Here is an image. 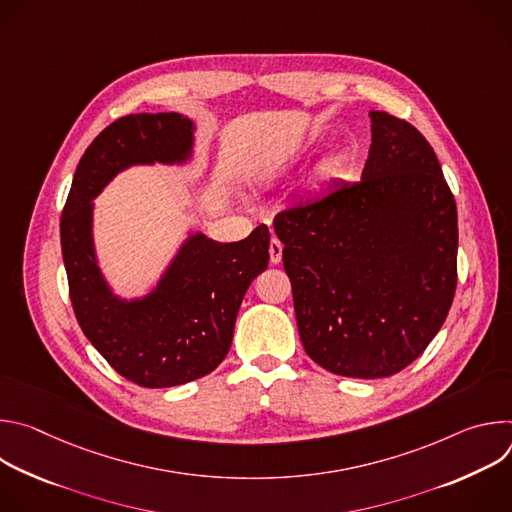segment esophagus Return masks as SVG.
I'll use <instances>...</instances> for the list:
<instances>
[{"label": "esophagus", "instance_id": "34e87169", "mask_svg": "<svg viewBox=\"0 0 512 512\" xmlns=\"http://www.w3.org/2000/svg\"><path fill=\"white\" fill-rule=\"evenodd\" d=\"M281 253H283V245L277 237H273L271 243H269V257H271L273 265H277L281 261Z\"/></svg>", "mask_w": 512, "mask_h": 512}]
</instances>
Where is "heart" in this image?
I'll return each mask as SVG.
<instances>
[{
    "label": "heart",
    "mask_w": 512,
    "mask_h": 512,
    "mask_svg": "<svg viewBox=\"0 0 512 512\" xmlns=\"http://www.w3.org/2000/svg\"><path fill=\"white\" fill-rule=\"evenodd\" d=\"M334 168H336V166H332V168H328V172H334Z\"/></svg>",
    "instance_id": "b5f03b06"
}]
</instances>
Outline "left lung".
Instances as JSON below:
<instances>
[{
  "mask_svg": "<svg viewBox=\"0 0 512 512\" xmlns=\"http://www.w3.org/2000/svg\"><path fill=\"white\" fill-rule=\"evenodd\" d=\"M371 119L362 180L273 218L302 344L322 369L352 379L411 364L458 285V210L433 148L405 119Z\"/></svg>",
  "mask_w": 512,
  "mask_h": 512,
  "instance_id": "1",
  "label": "left lung"
}]
</instances>
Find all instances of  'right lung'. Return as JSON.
<instances>
[{"label": "right lung", "mask_w": 512, "mask_h": 512, "mask_svg": "<svg viewBox=\"0 0 512 512\" xmlns=\"http://www.w3.org/2000/svg\"><path fill=\"white\" fill-rule=\"evenodd\" d=\"M192 123L178 113L125 115L83 154L60 216L68 296L89 342L127 381L158 389L196 381L229 354L237 314L251 281L267 269L269 229L239 243L192 237L152 296L119 302L93 253L91 200L123 168L184 160Z\"/></svg>", "instance_id": "add662e5"}]
</instances>
